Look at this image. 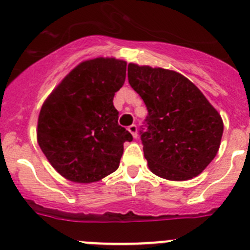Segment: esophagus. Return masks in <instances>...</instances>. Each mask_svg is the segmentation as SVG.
Here are the masks:
<instances>
[{
	"instance_id": "obj_1",
	"label": "esophagus",
	"mask_w": 250,
	"mask_h": 250,
	"mask_svg": "<svg viewBox=\"0 0 250 250\" xmlns=\"http://www.w3.org/2000/svg\"><path fill=\"white\" fill-rule=\"evenodd\" d=\"M128 130H129V133L130 134L133 135V138H138V128H137V125H129V127H128Z\"/></svg>"
}]
</instances>
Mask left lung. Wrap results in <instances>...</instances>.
<instances>
[{"instance_id": "1", "label": "left lung", "mask_w": 250, "mask_h": 250, "mask_svg": "<svg viewBox=\"0 0 250 250\" xmlns=\"http://www.w3.org/2000/svg\"><path fill=\"white\" fill-rule=\"evenodd\" d=\"M128 81L147 109L140 130L150 170L167 180H190L214 160L224 123L185 76L161 67L128 65Z\"/></svg>"}]
</instances>
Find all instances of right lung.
<instances>
[{
    "label": "right lung",
    "instance_id": "add662e5",
    "mask_svg": "<svg viewBox=\"0 0 250 250\" xmlns=\"http://www.w3.org/2000/svg\"><path fill=\"white\" fill-rule=\"evenodd\" d=\"M127 62L95 58L78 64L50 93L40 111L37 141L55 170L74 183L102 180L120 166L133 137L118 125L115 93Z\"/></svg>",
    "mask_w": 250,
    "mask_h": 250
}]
</instances>
